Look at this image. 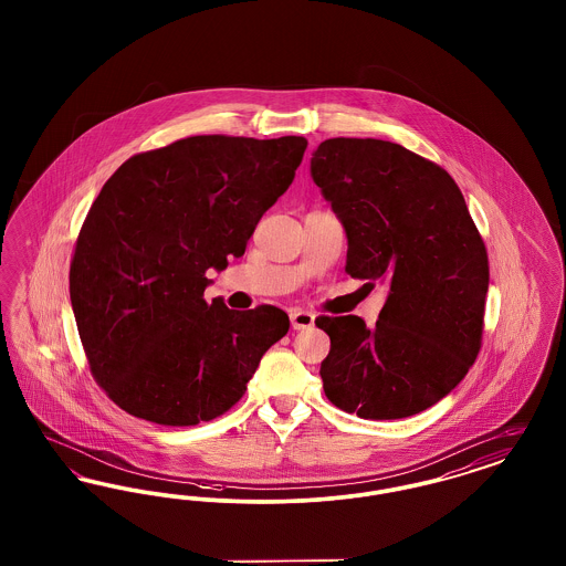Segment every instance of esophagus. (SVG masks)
<instances>
[{
	"label": "esophagus",
	"instance_id": "obj_1",
	"mask_svg": "<svg viewBox=\"0 0 566 566\" xmlns=\"http://www.w3.org/2000/svg\"><path fill=\"white\" fill-rule=\"evenodd\" d=\"M314 314L310 312H303V310H295L291 312V324L295 331H305V328H312L314 326Z\"/></svg>",
	"mask_w": 566,
	"mask_h": 566
}]
</instances>
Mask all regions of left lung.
Masks as SVG:
<instances>
[{
  "label": "left lung",
  "instance_id": "8db88e82",
  "mask_svg": "<svg viewBox=\"0 0 566 566\" xmlns=\"http://www.w3.org/2000/svg\"><path fill=\"white\" fill-rule=\"evenodd\" d=\"M348 238L346 271L388 289L377 323L321 316L324 395L365 420H397L448 397L484 331L488 254L452 176L399 144L333 137L312 153Z\"/></svg>",
  "mask_w": 566,
  "mask_h": 566
}]
</instances>
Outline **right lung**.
I'll use <instances>...</instances> for the list:
<instances>
[{"label":"right lung","instance_id":"obj_1","mask_svg":"<svg viewBox=\"0 0 566 566\" xmlns=\"http://www.w3.org/2000/svg\"><path fill=\"white\" fill-rule=\"evenodd\" d=\"M307 139L195 135L123 163L93 201L70 268L91 374L135 418L195 427L238 403L289 316L206 303V271L242 256L295 178Z\"/></svg>","mask_w":566,"mask_h":566}]
</instances>
